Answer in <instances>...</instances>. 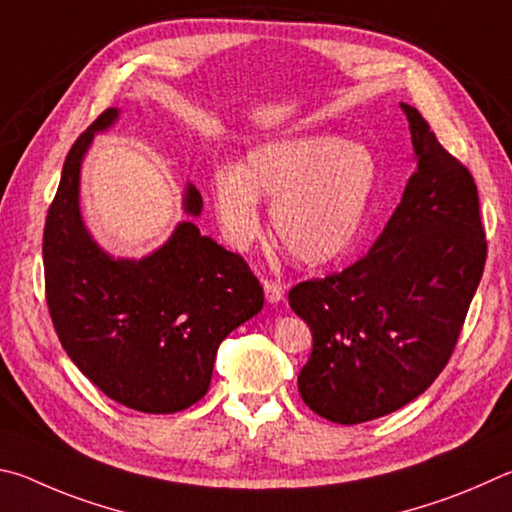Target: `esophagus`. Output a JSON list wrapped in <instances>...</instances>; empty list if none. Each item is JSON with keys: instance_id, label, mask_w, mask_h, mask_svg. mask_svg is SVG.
Listing matches in <instances>:
<instances>
[{"instance_id": "34e87169", "label": "esophagus", "mask_w": 512, "mask_h": 512, "mask_svg": "<svg viewBox=\"0 0 512 512\" xmlns=\"http://www.w3.org/2000/svg\"><path fill=\"white\" fill-rule=\"evenodd\" d=\"M263 290H265V299L270 303H279L283 299V285L281 283H276L272 279H265Z\"/></svg>"}]
</instances>
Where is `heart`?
Instances as JSON below:
<instances>
[{
	"mask_svg": "<svg viewBox=\"0 0 512 512\" xmlns=\"http://www.w3.org/2000/svg\"><path fill=\"white\" fill-rule=\"evenodd\" d=\"M378 179L369 148L335 134L267 141L240 166L211 177L224 238L247 247L261 231V200H272V227L301 265L317 267L346 254L362 229Z\"/></svg>",
	"mask_w": 512,
	"mask_h": 512,
	"instance_id": "b5f03b06",
	"label": "heart"
}]
</instances>
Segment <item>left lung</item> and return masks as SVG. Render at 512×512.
Wrapping results in <instances>:
<instances>
[{"instance_id":"8db88e82","label":"left lung","mask_w":512,"mask_h":512,"mask_svg":"<svg viewBox=\"0 0 512 512\" xmlns=\"http://www.w3.org/2000/svg\"><path fill=\"white\" fill-rule=\"evenodd\" d=\"M407 114L418 170L360 261L290 290L312 333L299 393L321 418L357 425L418 398L452 357L479 288L488 242L477 184L416 107Z\"/></svg>"}]
</instances>
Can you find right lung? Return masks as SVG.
<instances>
[{
  "label": "right lung",
  "mask_w": 512,
  "mask_h": 512,
  "mask_svg": "<svg viewBox=\"0 0 512 512\" xmlns=\"http://www.w3.org/2000/svg\"><path fill=\"white\" fill-rule=\"evenodd\" d=\"M119 119L116 107L80 134L62 166L44 224V288L58 339L107 398L143 414H175L211 384L222 339L263 308V288L242 256L179 222L141 261L96 245L80 215V164L96 132ZM184 211L202 213L193 184Z\"/></svg>",
  "instance_id": "add662e5"
}]
</instances>
